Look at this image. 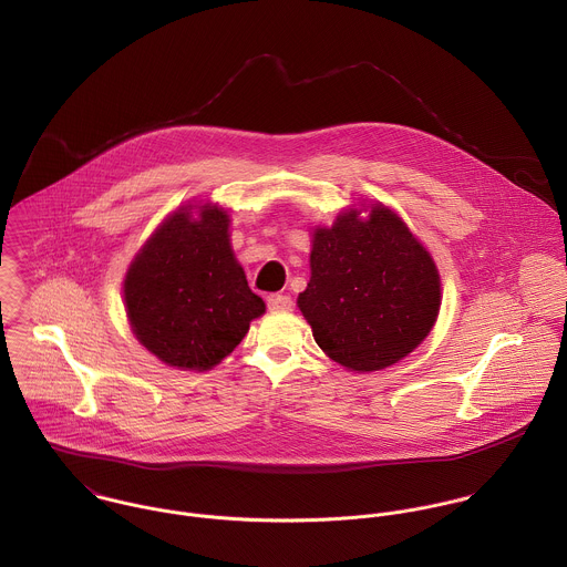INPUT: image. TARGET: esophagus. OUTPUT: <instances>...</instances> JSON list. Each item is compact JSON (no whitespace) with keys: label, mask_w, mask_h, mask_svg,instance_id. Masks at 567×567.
Segmentation results:
<instances>
[{"label":"esophagus","mask_w":567,"mask_h":567,"mask_svg":"<svg viewBox=\"0 0 567 567\" xmlns=\"http://www.w3.org/2000/svg\"><path fill=\"white\" fill-rule=\"evenodd\" d=\"M267 309L274 311V313L291 311L293 309V300L289 296H282V293H271V296H267Z\"/></svg>","instance_id":"obj_1"}]
</instances>
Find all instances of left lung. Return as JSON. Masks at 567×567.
Instances as JSON below:
<instances>
[{
  "instance_id": "left-lung-1",
  "label": "left lung",
  "mask_w": 567,
  "mask_h": 567,
  "mask_svg": "<svg viewBox=\"0 0 567 567\" xmlns=\"http://www.w3.org/2000/svg\"><path fill=\"white\" fill-rule=\"evenodd\" d=\"M441 285L431 254L384 206L317 228L311 280L298 307L317 346L352 372H377L413 352L435 326Z\"/></svg>"
}]
</instances>
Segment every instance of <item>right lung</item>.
Masks as SVG:
<instances>
[{"mask_svg":"<svg viewBox=\"0 0 567 567\" xmlns=\"http://www.w3.org/2000/svg\"><path fill=\"white\" fill-rule=\"evenodd\" d=\"M228 215L174 213L132 260L124 282L136 339L178 370H210L250 330L265 302L248 287L228 239Z\"/></svg>","mask_w":567,"mask_h":567,"instance_id":"1","label":"right lung"}]
</instances>
